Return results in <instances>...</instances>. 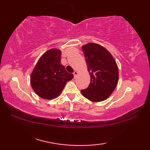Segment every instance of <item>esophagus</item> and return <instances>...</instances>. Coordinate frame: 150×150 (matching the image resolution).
<instances>
[{"instance_id":"1","label":"esophagus","mask_w":150,"mask_h":150,"mask_svg":"<svg viewBox=\"0 0 150 150\" xmlns=\"http://www.w3.org/2000/svg\"><path fill=\"white\" fill-rule=\"evenodd\" d=\"M79 75V72L78 71H75L74 73H73V75H74V78L76 79L77 77V76Z\"/></svg>"}]
</instances>
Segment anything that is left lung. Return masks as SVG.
Wrapping results in <instances>:
<instances>
[{
    "label": "left lung",
    "instance_id": "1",
    "mask_svg": "<svg viewBox=\"0 0 150 150\" xmlns=\"http://www.w3.org/2000/svg\"><path fill=\"white\" fill-rule=\"evenodd\" d=\"M90 84L81 90L84 97L92 102L106 100L117 87L119 68L112 55L104 47L96 43H88L82 46Z\"/></svg>",
    "mask_w": 150,
    "mask_h": 150
}]
</instances>
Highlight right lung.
<instances>
[{
	"label": "right lung",
	"instance_id": "right-lung-1",
	"mask_svg": "<svg viewBox=\"0 0 150 150\" xmlns=\"http://www.w3.org/2000/svg\"><path fill=\"white\" fill-rule=\"evenodd\" d=\"M61 52L53 48L47 50L40 57L30 77L33 91L40 97L51 100L61 93L66 82L73 78L60 63Z\"/></svg>",
	"mask_w": 150,
	"mask_h": 150
}]
</instances>
